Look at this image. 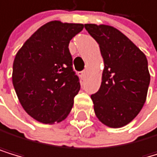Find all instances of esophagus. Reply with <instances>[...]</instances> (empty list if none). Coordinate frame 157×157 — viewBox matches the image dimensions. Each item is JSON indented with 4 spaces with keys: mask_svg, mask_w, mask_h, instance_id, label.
<instances>
[{
    "mask_svg": "<svg viewBox=\"0 0 157 157\" xmlns=\"http://www.w3.org/2000/svg\"><path fill=\"white\" fill-rule=\"evenodd\" d=\"M85 77H86V71H82V73H80V78H84Z\"/></svg>",
    "mask_w": 157,
    "mask_h": 157,
    "instance_id": "1",
    "label": "esophagus"
}]
</instances>
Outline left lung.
Returning <instances> with one entry per match:
<instances>
[{
	"label": "left lung",
	"instance_id": "8db88e82",
	"mask_svg": "<svg viewBox=\"0 0 157 157\" xmlns=\"http://www.w3.org/2000/svg\"><path fill=\"white\" fill-rule=\"evenodd\" d=\"M84 27L99 44L104 61L100 89L91 95L95 114L108 127H123L147 100L151 80L147 57L117 28L104 24Z\"/></svg>",
	"mask_w": 157,
	"mask_h": 157
}]
</instances>
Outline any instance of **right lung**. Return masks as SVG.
Returning a JSON list of instances; mask_svg holds the SVG:
<instances>
[{"instance_id":"add662e5","label":"right lung","mask_w":157,"mask_h":157,"mask_svg":"<svg viewBox=\"0 0 157 157\" xmlns=\"http://www.w3.org/2000/svg\"><path fill=\"white\" fill-rule=\"evenodd\" d=\"M82 29L79 23L47 22L16 53L13 87L24 111L39 122H61L72 110L80 84L69 44Z\"/></svg>"}]
</instances>
